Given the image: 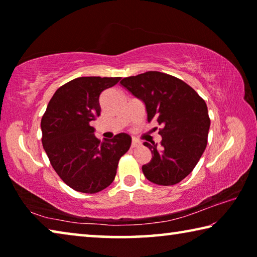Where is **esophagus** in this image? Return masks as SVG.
Listing matches in <instances>:
<instances>
[{"label": "esophagus", "instance_id": "34e87169", "mask_svg": "<svg viewBox=\"0 0 257 257\" xmlns=\"http://www.w3.org/2000/svg\"><path fill=\"white\" fill-rule=\"evenodd\" d=\"M141 145H142L141 143H139L138 141H135V139L132 142V149H136V147H139Z\"/></svg>", "mask_w": 257, "mask_h": 257}]
</instances>
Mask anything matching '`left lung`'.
Segmentation results:
<instances>
[{
	"label": "left lung",
	"mask_w": 257,
	"mask_h": 257,
	"mask_svg": "<svg viewBox=\"0 0 257 257\" xmlns=\"http://www.w3.org/2000/svg\"><path fill=\"white\" fill-rule=\"evenodd\" d=\"M120 84L145 103L147 120L162 125L160 147L144 143L152 152L150 163L142 168L144 176L156 185L178 184L206 149L211 120L205 101L179 78L159 71L125 77Z\"/></svg>",
	"instance_id": "left-lung-1"
}]
</instances>
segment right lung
Instances as JSON below:
<instances>
[{
    "instance_id": "1",
    "label": "right lung",
    "mask_w": 257,
    "mask_h": 257,
    "mask_svg": "<svg viewBox=\"0 0 257 257\" xmlns=\"http://www.w3.org/2000/svg\"><path fill=\"white\" fill-rule=\"evenodd\" d=\"M120 77H79L58 88L41 121L42 143L52 167L76 191L98 193L110 186L132 137L121 133L101 142L90 121L101 114L99 95Z\"/></svg>"
}]
</instances>
